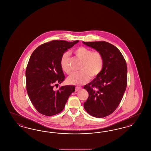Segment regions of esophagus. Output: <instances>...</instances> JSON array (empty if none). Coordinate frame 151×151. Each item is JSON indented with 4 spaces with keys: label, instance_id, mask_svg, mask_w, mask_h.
<instances>
[{
    "label": "esophagus",
    "instance_id": "obj_1",
    "mask_svg": "<svg viewBox=\"0 0 151 151\" xmlns=\"http://www.w3.org/2000/svg\"><path fill=\"white\" fill-rule=\"evenodd\" d=\"M81 88V87H79V86H76V87H75V92L78 91H79Z\"/></svg>",
    "mask_w": 151,
    "mask_h": 151
}]
</instances>
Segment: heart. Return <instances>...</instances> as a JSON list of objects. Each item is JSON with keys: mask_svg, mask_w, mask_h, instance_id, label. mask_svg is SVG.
<instances>
[{"mask_svg": "<svg viewBox=\"0 0 151 151\" xmlns=\"http://www.w3.org/2000/svg\"><path fill=\"white\" fill-rule=\"evenodd\" d=\"M78 57L83 60L81 66V71L74 72L68 77L67 81L72 85L80 86L87 83L91 78L99 75L104 67V58L99 51H93L91 49L81 46L75 50ZM60 65L62 70L67 74H70L71 71L70 64V54L65 52L60 60Z\"/></svg>", "mask_w": 151, "mask_h": 151, "instance_id": "heart-1", "label": "heart"}]
</instances>
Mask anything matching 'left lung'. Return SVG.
I'll list each match as a JSON object with an SVG mask.
<instances>
[{
  "mask_svg": "<svg viewBox=\"0 0 151 151\" xmlns=\"http://www.w3.org/2000/svg\"><path fill=\"white\" fill-rule=\"evenodd\" d=\"M100 52L104 58L100 73L84 86L89 93L84 103L86 112L96 118L111 114L122 100L127 83V67L122 53L105 41L83 42Z\"/></svg>",
  "mask_w": 151,
  "mask_h": 151,
  "instance_id": "1",
  "label": "left lung"
}]
</instances>
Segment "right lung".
<instances>
[{
    "mask_svg": "<svg viewBox=\"0 0 151 151\" xmlns=\"http://www.w3.org/2000/svg\"><path fill=\"white\" fill-rule=\"evenodd\" d=\"M78 42L54 40L40 45L32 54L25 72L26 86L30 100L40 113L52 116L60 113L75 92L71 85L61 86L58 91L54 87L65 79L60 58Z\"/></svg>",
    "mask_w": 151,
    "mask_h": 151,
    "instance_id": "1",
    "label": "right lung"
}]
</instances>
